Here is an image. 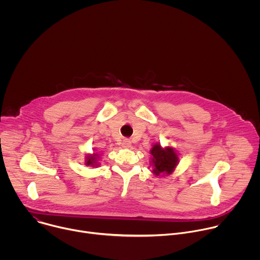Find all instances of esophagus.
<instances>
[{"instance_id": "1", "label": "esophagus", "mask_w": 260, "mask_h": 260, "mask_svg": "<svg viewBox=\"0 0 260 260\" xmlns=\"http://www.w3.org/2000/svg\"><path fill=\"white\" fill-rule=\"evenodd\" d=\"M132 145V142L128 140V139H124L123 142H122V147L124 148H129Z\"/></svg>"}]
</instances>
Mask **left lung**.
<instances>
[{
    "label": "left lung",
    "instance_id": "1",
    "mask_svg": "<svg viewBox=\"0 0 260 260\" xmlns=\"http://www.w3.org/2000/svg\"><path fill=\"white\" fill-rule=\"evenodd\" d=\"M152 154V165L154 167L153 173L157 176L160 174H171L178 164V156L173 148L167 147L165 149L159 144L153 146L150 151Z\"/></svg>",
    "mask_w": 260,
    "mask_h": 260
}]
</instances>
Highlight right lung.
I'll return each instance as SVG.
<instances>
[{"instance_id":"obj_1","label":"right lung","mask_w":260,"mask_h":260,"mask_svg":"<svg viewBox=\"0 0 260 260\" xmlns=\"http://www.w3.org/2000/svg\"><path fill=\"white\" fill-rule=\"evenodd\" d=\"M96 157H98V154H93L92 156H87V159H86V165L87 166H92L94 167V165H96Z\"/></svg>"}]
</instances>
